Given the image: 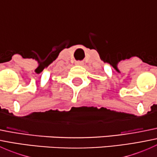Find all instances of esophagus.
Listing matches in <instances>:
<instances>
[{
    "mask_svg": "<svg viewBox=\"0 0 157 157\" xmlns=\"http://www.w3.org/2000/svg\"><path fill=\"white\" fill-rule=\"evenodd\" d=\"M76 64H77V65H82V64H83V62H82V61H76Z\"/></svg>",
    "mask_w": 157,
    "mask_h": 157,
    "instance_id": "esophagus-1",
    "label": "esophagus"
}]
</instances>
